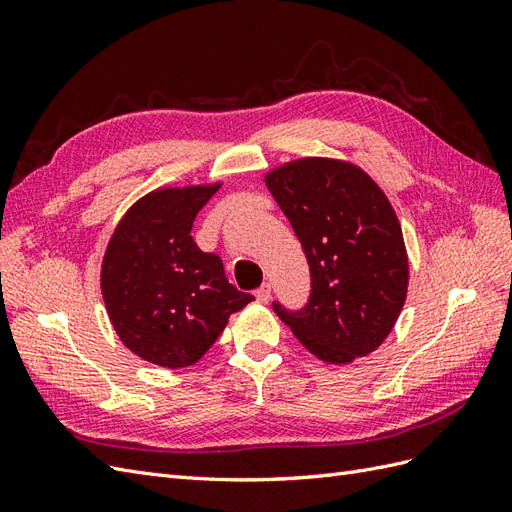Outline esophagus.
Wrapping results in <instances>:
<instances>
[{
    "mask_svg": "<svg viewBox=\"0 0 512 512\" xmlns=\"http://www.w3.org/2000/svg\"><path fill=\"white\" fill-rule=\"evenodd\" d=\"M256 299H258L260 303H269V301H271V286H269V284L260 286V288L256 290Z\"/></svg>",
    "mask_w": 512,
    "mask_h": 512,
    "instance_id": "obj_1",
    "label": "esophagus"
}]
</instances>
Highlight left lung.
Listing matches in <instances>:
<instances>
[{"label": "left lung", "mask_w": 512, "mask_h": 512, "mask_svg": "<svg viewBox=\"0 0 512 512\" xmlns=\"http://www.w3.org/2000/svg\"><path fill=\"white\" fill-rule=\"evenodd\" d=\"M265 185L299 237L312 275L301 312L273 309L324 363L346 365L380 348L408 297V252L397 213L361 166L299 158Z\"/></svg>", "instance_id": "8db88e82"}]
</instances>
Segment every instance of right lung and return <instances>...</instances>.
<instances>
[{"instance_id":"right-lung-1","label":"right lung","mask_w":512,"mask_h":512,"mask_svg":"<svg viewBox=\"0 0 512 512\" xmlns=\"http://www.w3.org/2000/svg\"><path fill=\"white\" fill-rule=\"evenodd\" d=\"M222 181L151 190L117 222L100 288L121 344L166 369L194 365L252 294L228 284L220 256L198 250L192 224Z\"/></svg>"}]
</instances>
